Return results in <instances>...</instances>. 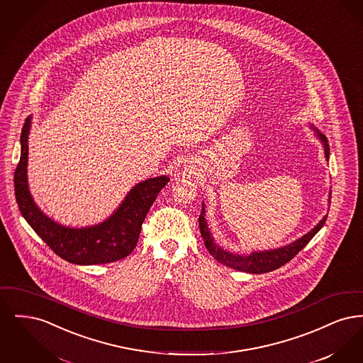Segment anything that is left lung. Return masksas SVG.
Returning <instances> with one entry per match:
<instances>
[{
  "instance_id": "left-lung-1",
  "label": "left lung",
  "mask_w": 363,
  "mask_h": 363,
  "mask_svg": "<svg viewBox=\"0 0 363 363\" xmlns=\"http://www.w3.org/2000/svg\"><path fill=\"white\" fill-rule=\"evenodd\" d=\"M315 132L318 133V130L315 129ZM320 138L324 143L325 147V157L327 160L329 159V145L328 141L325 136H323L321 133H318ZM204 213H206V208L203 204L201 208V213L199 218V225H200V233L203 237V241L207 246L208 252L211 253V256L216 261H219L220 264H223L225 267L238 269L242 272H249V274H265V272H271L275 271L277 268H280L281 265L287 264L311 242V238L320 231V228L325 225L327 216L315 225L311 233H308L306 235H303L302 238H299L298 241L293 242L291 245L274 249V250H267V252H255L249 256H241V255H233L227 250H223L220 246H218L213 238L209 233L207 222L204 219Z\"/></svg>"
}]
</instances>
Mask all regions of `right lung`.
Returning <instances> with one entry per match:
<instances>
[{"mask_svg": "<svg viewBox=\"0 0 363 363\" xmlns=\"http://www.w3.org/2000/svg\"><path fill=\"white\" fill-rule=\"evenodd\" d=\"M27 118L21 129V155L15 170V194L18 209L35 233L61 259L79 265H94L118 261L129 256L138 245L143 222L169 178L166 175L138 184L113 216L101 225L86 228L60 225L35 206L27 185L28 132Z\"/></svg>", "mask_w": 363, "mask_h": 363, "instance_id": "add662e5", "label": "right lung"}]
</instances>
